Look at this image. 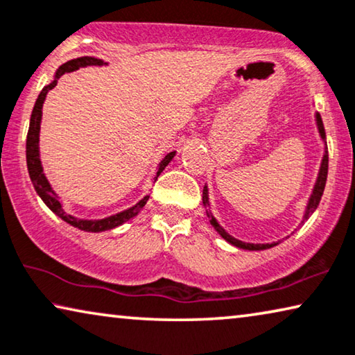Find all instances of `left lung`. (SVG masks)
Here are the masks:
<instances>
[{
	"instance_id": "obj_1",
	"label": "left lung",
	"mask_w": 355,
	"mask_h": 355,
	"mask_svg": "<svg viewBox=\"0 0 355 355\" xmlns=\"http://www.w3.org/2000/svg\"><path fill=\"white\" fill-rule=\"evenodd\" d=\"M315 121H317V128H318V132H320V137L325 142V128H323V123H322V116L320 114H315ZM327 146V142H325ZM327 174H328V148L325 147V153H323V158H322V163H320V169H318V176H317V181H315V186L312 189V193L309 197V202H307V207H306V211H304V218H302L301 224H304V220L309 219V216L315 211L318 203H320V198L323 195V189H325V184H327ZM203 207L208 208L209 207V202H208V187L205 186L203 187ZM207 216L209 219V223H211L213 227L216 229V232H218L220 237H223L225 241H229L230 245L237 246V248L241 250H250V251H259V250H267V248H272V246L279 245L275 243V241H272V243H246V241H241L239 239L232 237V235H229L225 230L220 227V224L216 220V218L213 216V213L207 209Z\"/></svg>"
}]
</instances>
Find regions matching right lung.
<instances>
[{"mask_svg":"<svg viewBox=\"0 0 355 355\" xmlns=\"http://www.w3.org/2000/svg\"><path fill=\"white\" fill-rule=\"evenodd\" d=\"M88 65H107V64L102 59L88 58V55H86V58L69 60V62L62 64L58 70H55L54 80L51 81L48 86H44V88L41 89L38 99H37V102H35L32 116H30V126H28V135H27V150L25 152H27V168H28L30 179H32L33 187H35V190H37V193L40 195L41 200L46 203V207H48L54 214H58L60 219H64L67 224L73 225V227H76V229L85 230V232H104V230H110L114 227H118V225H121L123 223H126V220L135 218V216L139 213L144 207H146L148 195H146L142 200H139L135 207L128 208V209H125V211L116 213L114 216H109V218L78 219V218H75V216L67 214L64 211L62 203L59 202V197L55 195L53 187H51L49 181L44 176L43 166H41V160H40V126H41V115H43V104L46 99V94H48V92L53 89L55 85H58V80L64 73L75 71V70H78L80 67H88ZM174 155H176V152H169L168 155H165V158L160 162V165H158V169H157V174H155V181H157V178L160 176V173L163 171V169L166 168L168 163L173 160Z\"/></svg>","mask_w":355,"mask_h":355,"instance_id":"add662e5","label":"right lung"}]
</instances>
